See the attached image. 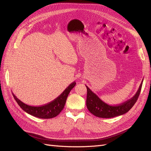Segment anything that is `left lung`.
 I'll return each mask as SVG.
<instances>
[{
  "instance_id": "1",
  "label": "left lung",
  "mask_w": 151,
  "mask_h": 151,
  "mask_svg": "<svg viewBox=\"0 0 151 151\" xmlns=\"http://www.w3.org/2000/svg\"><path fill=\"white\" fill-rule=\"evenodd\" d=\"M143 81L141 83L138 90L132 98L129 100L115 106H110L102 101L98 96L95 94L87 86V99L86 106L88 110L91 113L98 117L111 118L123 115L129 111L136 103L139 97L141 89H142Z\"/></svg>"
}]
</instances>
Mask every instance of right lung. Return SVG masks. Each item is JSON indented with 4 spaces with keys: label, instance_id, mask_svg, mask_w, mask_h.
<instances>
[{
    "label": "right lung",
    "instance_id": "obj_1",
    "mask_svg": "<svg viewBox=\"0 0 151 151\" xmlns=\"http://www.w3.org/2000/svg\"><path fill=\"white\" fill-rule=\"evenodd\" d=\"M75 85L76 82H73L54 101L41 106H32L27 105L16 97L13 93L12 94L19 106L28 114L41 119H50L57 116L62 111L66 102L67 96Z\"/></svg>",
    "mask_w": 151,
    "mask_h": 151
}]
</instances>
